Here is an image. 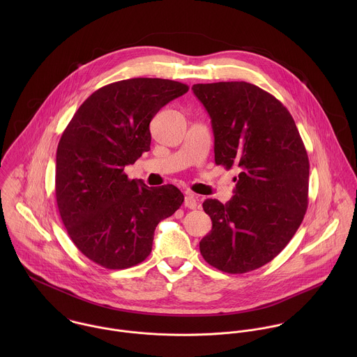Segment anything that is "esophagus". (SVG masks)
<instances>
[{
  "label": "esophagus",
  "instance_id": "obj_1",
  "mask_svg": "<svg viewBox=\"0 0 357 357\" xmlns=\"http://www.w3.org/2000/svg\"><path fill=\"white\" fill-rule=\"evenodd\" d=\"M184 206L188 208H197L198 206V199L194 194H187L185 199H184Z\"/></svg>",
  "mask_w": 357,
  "mask_h": 357
}]
</instances>
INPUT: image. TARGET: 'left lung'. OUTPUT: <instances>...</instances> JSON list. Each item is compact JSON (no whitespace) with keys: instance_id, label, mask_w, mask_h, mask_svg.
Returning a JSON list of instances; mask_svg holds the SVG:
<instances>
[{"instance_id":"1","label":"left lung","mask_w":357,"mask_h":357,"mask_svg":"<svg viewBox=\"0 0 357 357\" xmlns=\"http://www.w3.org/2000/svg\"><path fill=\"white\" fill-rule=\"evenodd\" d=\"M192 91L211 119L215 163L239 170L227 204L204 202L213 227L199 250L222 272H250L279 255L304 220L305 146L287 108L253 84H197Z\"/></svg>"}]
</instances>
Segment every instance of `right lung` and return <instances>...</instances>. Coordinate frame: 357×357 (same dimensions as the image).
<instances>
[{"label":"right lung","instance_id":"1","mask_svg":"<svg viewBox=\"0 0 357 357\" xmlns=\"http://www.w3.org/2000/svg\"><path fill=\"white\" fill-rule=\"evenodd\" d=\"M188 86L160 78L105 85L74 114L56 153V201L78 250L107 269L144 261L159 221L184 202L172 185L129 180L126 165L150 151V122Z\"/></svg>","mask_w":357,"mask_h":357}]
</instances>
